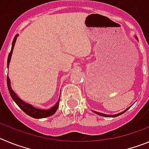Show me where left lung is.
I'll use <instances>...</instances> for the list:
<instances>
[{"instance_id":"left-lung-1","label":"left lung","mask_w":149,"mask_h":149,"mask_svg":"<svg viewBox=\"0 0 149 149\" xmlns=\"http://www.w3.org/2000/svg\"><path fill=\"white\" fill-rule=\"evenodd\" d=\"M136 39H137L136 36ZM128 109L129 108H127L125 110H124V111H122V113H118V114H115V115H106V114L101 113H98V112H95V111H93V112H94V113H95L96 114H98V115L101 116H104V117H116V116H119V115H122V114L124 113L125 112L127 111V110H128Z\"/></svg>"}]
</instances>
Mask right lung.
<instances>
[{
  "label": "right lung",
  "mask_w": 149,
  "mask_h": 149,
  "mask_svg": "<svg viewBox=\"0 0 149 149\" xmlns=\"http://www.w3.org/2000/svg\"><path fill=\"white\" fill-rule=\"evenodd\" d=\"M18 36V34L15 36V37H14V39L13 41V44H12V49L11 51L9 54V56H8V59H7V68H9V65H10V60H11V56H12V54H13V48H14V45H15V41H16L17 37ZM7 86H8V89H9V92H10V94L11 95L12 98L13 99V101H15L16 104L18 105L22 110H23L26 114H27L30 116L33 117V118H35V119H42V118H45V117H48L54 115V114L56 113V110L58 109L59 104H60V97L59 98V100L57 101L56 104H55L54 106H53L51 107V109H48V110H41V109H37L33 107L32 105L30 104H27L24 101H22V99L18 98L17 95L15 94V92L12 89L11 86H10V80L9 78V77L7 76Z\"/></svg>",
  "instance_id": "right-lung-1"
}]
</instances>
